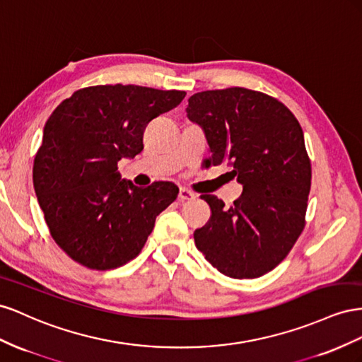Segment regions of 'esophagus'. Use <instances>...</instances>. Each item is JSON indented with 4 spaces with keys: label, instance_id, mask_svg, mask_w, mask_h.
<instances>
[{
    "label": "esophagus",
    "instance_id": "1",
    "mask_svg": "<svg viewBox=\"0 0 362 362\" xmlns=\"http://www.w3.org/2000/svg\"><path fill=\"white\" fill-rule=\"evenodd\" d=\"M195 199V194L191 192L189 189L187 188H180L179 191V200L180 202H187V200H194Z\"/></svg>",
    "mask_w": 362,
    "mask_h": 362
}]
</instances>
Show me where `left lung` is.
Here are the masks:
<instances>
[{"label": "left lung", "instance_id": "8db88e82", "mask_svg": "<svg viewBox=\"0 0 362 362\" xmlns=\"http://www.w3.org/2000/svg\"><path fill=\"white\" fill-rule=\"evenodd\" d=\"M187 113L208 139L209 165L227 162L243 185L230 208L215 195H202L212 215L194 232L195 245L229 277L272 272L305 227L311 160L300 124L279 100L245 88L197 92Z\"/></svg>", "mask_w": 362, "mask_h": 362}]
</instances>
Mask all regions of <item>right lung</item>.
<instances>
[{
	"instance_id": "add662e5",
	"label": "right lung",
	"mask_w": 362,
	"mask_h": 362,
	"mask_svg": "<svg viewBox=\"0 0 362 362\" xmlns=\"http://www.w3.org/2000/svg\"><path fill=\"white\" fill-rule=\"evenodd\" d=\"M187 95L136 85L76 90L51 113L33 163V185L51 236L71 259L112 270L136 257L179 188L121 179L118 160L144 148L147 124Z\"/></svg>"
}]
</instances>
